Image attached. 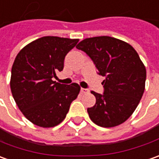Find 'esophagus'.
Instances as JSON below:
<instances>
[{
    "instance_id": "obj_1",
    "label": "esophagus",
    "mask_w": 159,
    "mask_h": 159,
    "mask_svg": "<svg viewBox=\"0 0 159 159\" xmlns=\"http://www.w3.org/2000/svg\"><path fill=\"white\" fill-rule=\"evenodd\" d=\"M80 91H81L82 93H89V90L87 89V88H81Z\"/></svg>"
}]
</instances>
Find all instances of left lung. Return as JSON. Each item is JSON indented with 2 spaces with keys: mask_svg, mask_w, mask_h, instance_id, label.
I'll list each match as a JSON object with an SVG mask.
<instances>
[{
  "mask_svg": "<svg viewBox=\"0 0 159 159\" xmlns=\"http://www.w3.org/2000/svg\"><path fill=\"white\" fill-rule=\"evenodd\" d=\"M76 48L87 53L98 74L105 77L104 93L91 92L96 102L87 108L90 119L104 128L122 124L135 111L144 92L146 69L137 52L128 43L107 36L86 38Z\"/></svg>",
  "mask_w": 159,
  "mask_h": 159,
  "instance_id": "1",
  "label": "left lung"
}]
</instances>
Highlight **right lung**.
Masks as SVG:
<instances>
[{"mask_svg":"<svg viewBox=\"0 0 159 159\" xmlns=\"http://www.w3.org/2000/svg\"><path fill=\"white\" fill-rule=\"evenodd\" d=\"M79 39L43 37L19 52L13 64L10 88L14 100L30 122L43 128L57 126L77 98V83L64 85L52 80L64 68L68 52Z\"/></svg>","mask_w":159,"mask_h":159,"instance_id":"1","label":"right lung"}]
</instances>
